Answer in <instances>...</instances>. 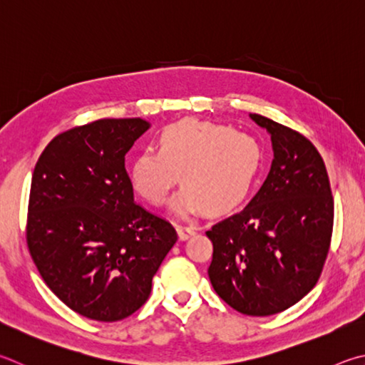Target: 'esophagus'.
<instances>
[{"label":"esophagus","instance_id":"34e87169","mask_svg":"<svg viewBox=\"0 0 365 365\" xmlns=\"http://www.w3.org/2000/svg\"><path fill=\"white\" fill-rule=\"evenodd\" d=\"M197 231L196 227H193V225H178L177 227V233H178V237H180L182 241L188 240L190 236H193Z\"/></svg>","mask_w":365,"mask_h":365}]
</instances>
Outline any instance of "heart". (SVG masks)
Returning a JSON list of instances; mask_svg holds the SVG:
<instances>
[{
	"mask_svg": "<svg viewBox=\"0 0 365 365\" xmlns=\"http://www.w3.org/2000/svg\"><path fill=\"white\" fill-rule=\"evenodd\" d=\"M263 153L254 137L227 124L182 119L165 125L158 151L143 150L130 164L134 188L151 204H163L182 174L187 185L174 201L178 212L205 207L220 215L247 201L262 170Z\"/></svg>",
	"mask_w": 365,
	"mask_h": 365,
	"instance_id": "heart-1",
	"label": "heart"
}]
</instances>
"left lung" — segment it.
<instances>
[{"label": "left lung", "instance_id": "1", "mask_svg": "<svg viewBox=\"0 0 365 365\" xmlns=\"http://www.w3.org/2000/svg\"><path fill=\"white\" fill-rule=\"evenodd\" d=\"M274 160L241 212L205 231L214 246L207 269L217 295L247 316H271L316 286L329 254L334 197L319 151L300 132L262 115Z\"/></svg>", "mask_w": 365, "mask_h": 365}]
</instances>
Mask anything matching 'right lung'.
<instances>
[{
  "label": "right lung",
  "mask_w": 365,
  "mask_h": 365,
  "mask_svg": "<svg viewBox=\"0 0 365 365\" xmlns=\"http://www.w3.org/2000/svg\"><path fill=\"white\" fill-rule=\"evenodd\" d=\"M140 118L98 119L52 138L31 177L26 244L48 287L78 314L115 322L142 307L172 225L134 201L124 156Z\"/></svg>",
  "instance_id": "add662e5"
}]
</instances>
